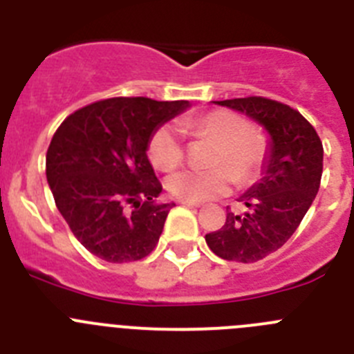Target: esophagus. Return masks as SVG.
Wrapping results in <instances>:
<instances>
[{"mask_svg": "<svg viewBox=\"0 0 354 354\" xmlns=\"http://www.w3.org/2000/svg\"><path fill=\"white\" fill-rule=\"evenodd\" d=\"M177 204L187 205V207H192V209H200V207H202V204H198V202H187V200H177Z\"/></svg>", "mask_w": 354, "mask_h": 354, "instance_id": "obj_1", "label": "esophagus"}]
</instances>
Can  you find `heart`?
Masks as SVG:
<instances>
[{"label": "heart", "instance_id": "1", "mask_svg": "<svg viewBox=\"0 0 354 354\" xmlns=\"http://www.w3.org/2000/svg\"><path fill=\"white\" fill-rule=\"evenodd\" d=\"M184 129L195 136L218 143L211 165L212 170H180L167 180L168 192L187 202H204L228 192L232 179L250 183L262 170L268 156V140L259 131H250V124L241 115L218 109L192 122H184ZM149 158L156 168L170 171L184 159L183 143L171 126H161L149 140ZM233 170L230 172L227 168ZM234 175L232 176V174Z\"/></svg>", "mask_w": 354, "mask_h": 354}]
</instances>
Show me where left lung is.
Wrapping results in <instances>:
<instances>
[{
    "label": "left lung",
    "instance_id": "obj_1",
    "mask_svg": "<svg viewBox=\"0 0 354 354\" xmlns=\"http://www.w3.org/2000/svg\"><path fill=\"white\" fill-rule=\"evenodd\" d=\"M245 113L270 134L262 177L239 196L243 214L205 234L212 253L225 261L257 262L286 245L310 209L323 175V143L299 111L266 97L212 101Z\"/></svg>",
    "mask_w": 354,
    "mask_h": 354
}]
</instances>
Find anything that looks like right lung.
<instances>
[{
  "label": "right lung",
  "mask_w": 354,
  "mask_h": 354,
  "mask_svg": "<svg viewBox=\"0 0 354 354\" xmlns=\"http://www.w3.org/2000/svg\"><path fill=\"white\" fill-rule=\"evenodd\" d=\"M187 108V101L113 97L77 109L56 129L46 154L48 184L90 253L122 264L156 248L175 204L156 202L162 187L147 149L154 131Z\"/></svg>",
  "instance_id": "1"
}]
</instances>
